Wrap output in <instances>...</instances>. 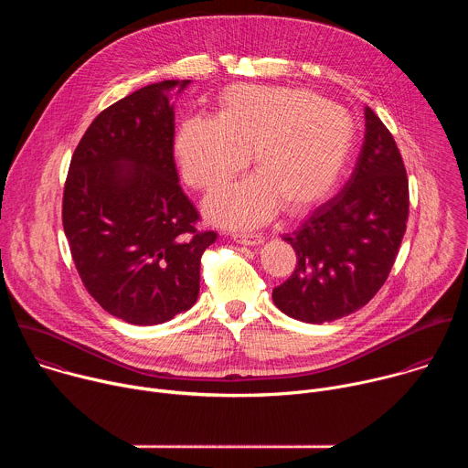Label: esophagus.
<instances>
[{
  "mask_svg": "<svg viewBox=\"0 0 468 468\" xmlns=\"http://www.w3.org/2000/svg\"><path fill=\"white\" fill-rule=\"evenodd\" d=\"M233 240L244 246H259L262 242V237L251 233H233Z\"/></svg>",
  "mask_w": 468,
  "mask_h": 468,
  "instance_id": "obj_1",
  "label": "esophagus"
}]
</instances>
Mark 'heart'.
I'll list each match as a JSON object with an SVG mask.
<instances>
[{
  "label": "heart",
  "instance_id": "b5f03b06",
  "mask_svg": "<svg viewBox=\"0 0 468 468\" xmlns=\"http://www.w3.org/2000/svg\"><path fill=\"white\" fill-rule=\"evenodd\" d=\"M356 143L350 112L285 87L239 83L218 100L217 118H188L176 137L186 181L213 192L248 163L257 176L207 199V217L226 228H255L280 207L302 213L335 186Z\"/></svg>",
  "mask_w": 468,
  "mask_h": 468
}]
</instances>
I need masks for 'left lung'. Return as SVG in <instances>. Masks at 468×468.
<instances>
[{
	"instance_id": "obj_1",
	"label": "left lung",
	"mask_w": 468,
	"mask_h": 468,
	"mask_svg": "<svg viewBox=\"0 0 468 468\" xmlns=\"http://www.w3.org/2000/svg\"><path fill=\"white\" fill-rule=\"evenodd\" d=\"M408 213L402 155L383 122L365 107V143L348 183L283 237L298 264L272 291L276 307L291 318L324 324L367 305L388 278Z\"/></svg>"
}]
</instances>
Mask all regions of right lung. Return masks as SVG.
I'll list each match as a JSON object with an SVG mask.
<instances>
[{
	"label": "right lung",
	"instance_id": "1",
	"mask_svg": "<svg viewBox=\"0 0 468 468\" xmlns=\"http://www.w3.org/2000/svg\"><path fill=\"white\" fill-rule=\"evenodd\" d=\"M190 80L139 89L101 111L80 141L62 226L83 285L112 316L155 325L188 311L199 261L217 240L179 186L174 103Z\"/></svg>",
	"mask_w": 468,
	"mask_h": 468
}]
</instances>
